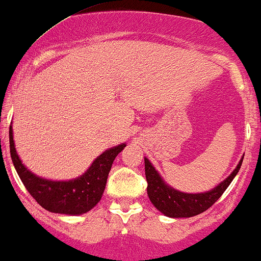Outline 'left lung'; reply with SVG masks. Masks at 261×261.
<instances>
[{
    "instance_id": "8db88e82",
    "label": "left lung",
    "mask_w": 261,
    "mask_h": 261,
    "mask_svg": "<svg viewBox=\"0 0 261 261\" xmlns=\"http://www.w3.org/2000/svg\"><path fill=\"white\" fill-rule=\"evenodd\" d=\"M243 158L244 155L238 163L237 168L230 173V175L226 176L221 183L213 189L203 193H184L165 183L162 175L156 172L155 168L149 162V159L144 156L145 178L148 181V197L153 205L165 217L175 218V219L194 217V215L200 214L209 209L221 197V194L225 192L226 188L229 187V184L239 172Z\"/></svg>"
}]
</instances>
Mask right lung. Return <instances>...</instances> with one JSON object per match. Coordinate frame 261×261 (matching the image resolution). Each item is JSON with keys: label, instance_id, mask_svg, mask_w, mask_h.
Wrapping results in <instances>:
<instances>
[{"label": "right lung", "instance_id": "1", "mask_svg": "<svg viewBox=\"0 0 261 261\" xmlns=\"http://www.w3.org/2000/svg\"><path fill=\"white\" fill-rule=\"evenodd\" d=\"M127 143L112 147L98 155L82 175L71 180H52L36 175L22 163L10 127V152L16 172L29 193L48 212L64 215H82L97 205L105 193L112 164Z\"/></svg>", "mask_w": 261, "mask_h": 261}]
</instances>
